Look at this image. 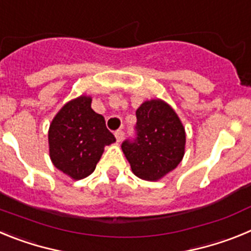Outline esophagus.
<instances>
[{"label":"esophagus","mask_w":251,"mask_h":251,"mask_svg":"<svg viewBox=\"0 0 251 251\" xmlns=\"http://www.w3.org/2000/svg\"><path fill=\"white\" fill-rule=\"evenodd\" d=\"M114 136H115V138H117V142H121L122 139H123V137H124V132L122 129L115 130Z\"/></svg>","instance_id":"34e87169"}]
</instances>
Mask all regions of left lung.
I'll use <instances>...</instances> for the list:
<instances>
[{
	"label": "left lung",
	"mask_w": 251,
	"mask_h": 251,
	"mask_svg": "<svg viewBox=\"0 0 251 251\" xmlns=\"http://www.w3.org/2000/svg\"><path fill=\"white\" fill-rule=\"evenodd\" d=\"M137 137L122 150L133 174L157 181L178 166L185 154L186 133L172 106L161 99L147 100L136 112Z\"/></svg>",
	"instance_id": "8db88e82"
}]
</instances>
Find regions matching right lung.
Here are the masks:
<instances>
[{
    "label": "right lung",
    "instance_id": "obj_1",
    "mask_svg": "<svg viewBox=\"0 0 251 251\" xmlns=\"http://www.w3.org/2000/svg\"><path fill=\"white\" fill-rule=\"evenodd\" d=\"M115 142L103 115L92 109V98L81 95L57 112L49 128V151L55 167L81 179L94 172L105 146Z\"/></svg>",
    "mask_w": 251,
    "mask_h": 251
}]
</instances>
